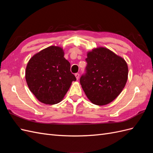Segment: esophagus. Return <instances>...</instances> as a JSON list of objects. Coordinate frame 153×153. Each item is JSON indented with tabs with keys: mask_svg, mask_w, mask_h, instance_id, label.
I'll list each match as a JSON object with an SVG mask.
<instances>
[{
	"mask_svg": "<svg viewBox=\"0 0 153 153\" xmlns=\"http://www.w3.org/2000/svg\"><path fill=\"white\" fill-rule=\"evenodd\" d=\"M75 77L76 78V80H78V78H79V76H80V75L79 73H75Z\"/></svg>",
	"mask_w": 153,
	"mask_h": 153,
	"instance_id": "obj_1",
	"label": "esophagus"
}]
</instances>
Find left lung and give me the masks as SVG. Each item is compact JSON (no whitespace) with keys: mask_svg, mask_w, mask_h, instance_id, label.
Returning a JSON list of instances; mask_svg holds the SVG:
<instances>
[{"mask_svg":"<svg viewBox=\"0 0 153 153\" xmlns=\"http://www.w3.org/2000/svg\"><path fill=\"white\" fill-rule=\"evenodd\" d=\"M86 73L80 82L87 98L96 105H105L114 101L126 84V62L108 48L99 47L88 52Z\"/></svg>","mask_w":153,"mask_h":153,"instance_id":"left-lung-1","label":"left lung"}]
</instances>
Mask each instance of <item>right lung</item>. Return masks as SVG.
Segmentation results:
<instances>
[{
	"instance_id": "add662e5",
	"label": "right lung",
	"mask_w": 153,
	"mask_h": 153,
	"mask_svg": "<svg viewBox=\"0 0 153 153\" xmlns=\"http://www.w3.org/2000/svg\"><path fill=\"white\" fill-rule=\"evenodd\" d=\"M61 47L51 46L36 53L26 67L25 79L30 91L40 102L57 104L62 100L76 77L64 57Z\"/></svg>"
}]
</instances>
